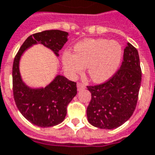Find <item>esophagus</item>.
Listing matches in <instances>:
<instances>
[{
    "label": "esophagus",
    "mask_w": 155,
    "mask_h": 155,
    "mask_svg": "<svg viewBox=\"0 0 155 155\" xmlns=\"http://www.w3.org/2000/svg\"><path fill=\"white\" fill-rule=\"evenodd\" d=\"M84 88H85V85H84V84H82V83H81V82H78L77 83L78 91H81V90H82V89H84Z\"/></svg>",
    "instance_id": "1"
}]
</instances>
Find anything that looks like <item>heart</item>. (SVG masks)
<instances>
[{
	"instance_id": "b5f03b06",
	"label": "heart",
	"mask_w": 155,
	"mask_h": 155,
	"mask_svg": "<svg viewBox=\"0 0 155 155\" xmlns=\"http://www.w3.org/2000/svg\"><path fill=\"white\" fill-rule=\"evenodd\" d=\"M74 54L65 51L62 62L65 70L73 74L88 68L92 81L102 83L108 81L119 67L122 58V48L117 41L105 39H91L75 45Z\"/></svg>"
}]
</instances>
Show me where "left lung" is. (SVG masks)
<instances>
[{
	"mask_svg": "<svg viewBox=\"0 0 155 155\" xmlns=\"http://www.w3.org/2000/svg\"><path fill=\"white\" fill-rule=\"evenodd\" d=\"M141 73L138 51L128 43L120 69L104 83L87 86L91 93L87 107L90 124L100 129L113 130L126 122L136 107Z\"/></svg>",
	"mask_w": 155,
	"mask_h": 155,
	"instance_id": "1",
	"label": "left lung"
}]
</instances>
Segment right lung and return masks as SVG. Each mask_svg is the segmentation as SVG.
<instances>
[{
	"instance_id": "add662e5",
	"label": "right lung",
	"mask_w": 155,
	"mask_h": 155,
	"mask_svg": "<svg viewBox=\"0 0 155 155\" xmlns=\"http://www.w3.org/2000/svg\"><path fill=\"white\" fill-rule=\"evenodd\" d=\"M68 33L59 30L38 32L30 35L15 54L12 68L13 95L20 112L31 123L40 127H51L65 118L67 106L77 94L76 83L63 75H57L46 87L31 89L22 82L19 61L23 52L32 45H44L58 52L67 41Z\"/></svg>"
}]
</instances>
